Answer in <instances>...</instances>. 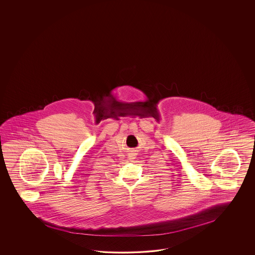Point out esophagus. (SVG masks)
I'll return each instance as SVG.
<instances>
[{"label": "esophagus", "mask_w": 255, "mask_h": 255, "mask_svg": "<svg viewBox=\"0 0 255 255\" xmlns=\"http://www.w3.org/2000/svg\"><path fill=\"white\" fill-rule=\"evenodd\" d=\"M135 156H136V152H135V150H131V151H130V153H129V158H130V160H133V159L135 158Z\"/></svg>", "instance_id": "obj_1"}]
</instances>
